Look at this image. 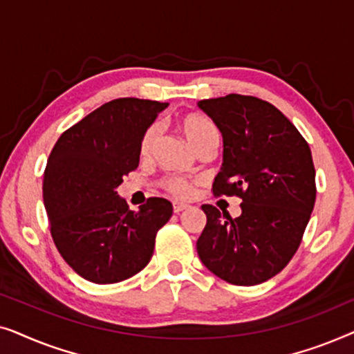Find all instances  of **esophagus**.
Returning a JSON list of instances; mask_svg holds the SVG:
<instances>
[{"label":"esophagus","mask_w":354,"mask_h":354,"mask_svg":"<svg viewBox=\"0 0 354 354\" xmlns=\"http://www.w3.org/2000/svg\"><path fill=\"white\" fill-rule=\"evenodd\" d=\"M188 207H190V205H187V203H174V212H176V214L188 209Z\"/></svg>","instance_id":"1"}]
</instances>
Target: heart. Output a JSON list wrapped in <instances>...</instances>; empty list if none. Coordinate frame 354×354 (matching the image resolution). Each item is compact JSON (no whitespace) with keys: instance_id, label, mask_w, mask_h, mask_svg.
<instances>
[{"instance_id":"b5f03b06","label":"heart","mask_w":354,"mask_h":354,"mask_svg":"<svg viewBox=\"0 0 354 354\" xmlns=\"http://www.w3.org/2000/svg\"><path fill=\"white\" fill-rule=\"evenodd\" d=\"M178 127L185 135L188 142H190L193 147H198L201 142H205L206 138L212 137V135H217L216 127L212 122L205 115L201 114H187L178 120ZM154 137H156V129L148 127L145 130L142 140H140V154L142 156H147L149 149L153 147ZM162 188L166 192L171 193V195L177 198H187L192 193V183L190 180L183 177H167L162 180Z\"/></svg>"}]
</instances>
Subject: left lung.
I'll list each match as a JSON object with an SVG mask.
<instances>
[{"mask_svg": "<svg viewBox=\"0 0 354 354\" xmlns=\"http://www.w3.org/2000/svg\"><path fill=\"white\" fill-rule=\"evenodd\" d=\"M222 133L214 195L241 198L230 217L203 205L206 227L196 241L201 263L225 282L258 285L279 274L301 243L316 201L311 149L297 127L268 101L227 95L198 101Z\"/></svg>", "mask_w": 354, "mask_h": 354, "instance_id": "8db88e82", "label": "left lung"}]
</instances>
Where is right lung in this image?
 Listing matches in <instances>:
<instances>
[{"label":"right lung","instance_id":"1","mask_svg":"<svg viewBox=\"0 0 354 354\" xmlns=\"http://www.w3.org/2000/svg\"><path fill=\"white\" fill-rule=\"evenodd\" d=\"M167 103L119 98L104 103L57 140L43 176L51 236L80 277L115 283L149 263L172 205L149 198L130 211L115 192L140 162V140Z\"/></svg>","mask_w":354,"mask_h":354}]
</instances>
